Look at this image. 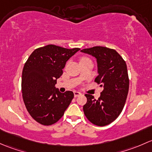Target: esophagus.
Masks as SVG:
<instances>
[{
  "mask_svg": "<svg viewBox=\"0 0 152 152\" xmlns=\"http://www.w3.org/2000/svg\"><path fill=\"white\" fill-rule=\"evenodd\" d=\"M80 95H81L80 92L76 91H74V96H75V97H77V96H80Z\"/></svg>",
  "mask_w": 152,
  "mask_h": 152,
  "instance_id": "esophagus-1",
  "label": "esophagus"
}]
</instances>
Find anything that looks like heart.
<instances>
[{
	"instance_id": "obj_1",
	"label": "heart",
	"mask_w": 152,
	"mask_h": 152,
	"mask_svg": "<svg viewBox=\"0 0 152 152\" xmlns=\"http://www.w3.org/2000/svg\"><path fill=\"white\" fill-rule=\"evenodd\" d=\"M83 59H87V58H83L81 59V60H83Z\"/></svg>"
}]
</instances>
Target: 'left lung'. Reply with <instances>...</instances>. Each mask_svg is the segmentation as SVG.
Listing matches in <instances>:
<instances>
[{"label":"left lung","instance_id":"8db88e82","mask_svg":"<svg viewBox=\"0 0 152 152\" xmlns=\"http://www.w3.org/2000/svg\"><path fill=\"white\" fill-rule=\"evenodd\" d=\"M96 58L98 76L95 82L103 87L98 99L86 94L84 114L92 124L103 126L114 121L122 111L128 91L129 77L126 62L115 50L96 46L80 50Z\"/></svg>","mask_w":152,"mask_h":152}]
</instances>
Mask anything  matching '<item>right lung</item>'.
Wrapping results in <instances>:
<instances>
[{"label":"right lung","mask_w":152,"mask_h":152,"mask_svg":"<svg viewBox=\"0 0 152 152\" xmlns=\"http://www.w3.org/2000/svg\"><path fill=\"white\" fill-rule=\"evenodd\" d=\"M79 50L48 45L36 49L25 64L22 75L23 101L37 122L47 126L57 122L71 103L73 92L61 93L55 86L67 61Z\"/></svg>","instance_id":"obj_1"}]
</instances>
